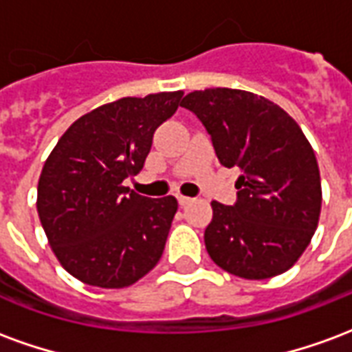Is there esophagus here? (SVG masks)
<instances>
[{
	"mask_svg": "<svg viewBox=\"0 0 352 352\" xmlns=\"http://www.w3.org/2000/svg\"><path fill=\"white\" fill-rule=\"evenodd\" d=\"M177 201H179V206H188V204H190L192 201V198H188V196H183V194H179V196H177Z\"/></svg>",
	"mask_w": 352,
	"mask_h": 352,
	"instance_id": "obj_1",
	"label": "esophagus"
}]
</instances>
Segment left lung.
Returning a JSON list of instances; mask_svg holds the SVG:
<instances>
[{
	"mask_svg": "<svg viewBox=\"0 0 352 352\" xmlns=\"http://www.w3.org/2000/svg\"><path fill=\"white\" fill-rule=\"evenodd\" d=\"M224 168H239L237 201H211L206 249L243 279H270L298 262L315 234L322 190L315 153L287 111L258 94L207 88L184 96Z\"/></svg>",
	"mask_w": 352,
	"mask_h": 352,
	"instance_id": "obj_1",
	"label": "left lung"
}]
</instances>
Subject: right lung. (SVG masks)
<instances>
[{
  "label": "right lung",
  "mask_w": 352,
  "mask_h": 352,
  "mask_svg": "<svg viewBox=\"0 0 352 352\" xmlns=\"http://www.w3.org/2000/svg\"><path fill=\"white\" fill-rule=\"evenodd\" d=\"M183 92L122 98L67 128L43 166L37 213L52 252L75 279L124 288L162 258L177 199L139 196L122 181L138 175L153 135Z\"/></svg>",
  "instance_id": "right-lung-1"
}]
</instances>
